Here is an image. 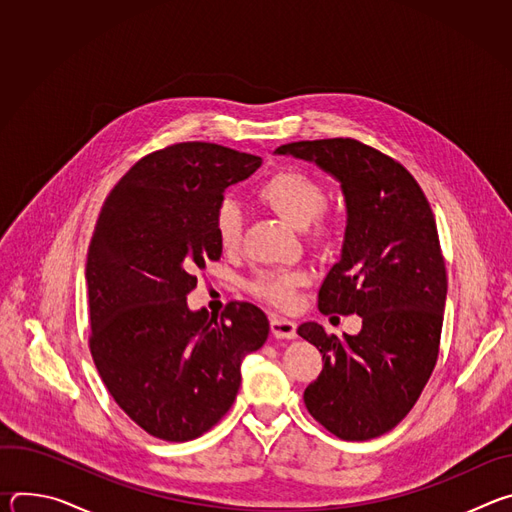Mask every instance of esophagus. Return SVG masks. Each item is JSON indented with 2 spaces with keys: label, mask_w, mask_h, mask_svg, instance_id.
I'll return each instance as SVG.
<instances>
[{
  "label": "esophagus",
  "mask_w": 512,
  "mask_h": 512,
  "mask_svg": "<svg viewBox=\"0 0 512 512\" xmlns=\"http://www.w3.org/2000/svg\"><path fill=\"white\" fill-rule=\"evenodd\" d=\"M269 326H271V334H273L275 338H285V340L296 338V328H298V324L287 320V318H283V316L271 314Z\"/></svg>",
  "instance_id": "obj_1"
}]
</instances>
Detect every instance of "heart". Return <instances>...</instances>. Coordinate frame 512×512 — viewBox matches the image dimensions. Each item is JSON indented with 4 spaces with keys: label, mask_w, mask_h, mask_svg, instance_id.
<instances>
[{
    "label": "heart",
    "mask_w": 512,
    "mask_h": 512,
    "mask_svg": "<svg viewBox=\"0 0 512 512\" xmlns=\"http://www.w3.org/2000/svg\"><path fill=\"white\" fill-rule=\"evenodd\" d=\"M255 194L259 202L279 214L283 221L302 229L310 243L320 245L334 235L336 218L326 206V190L312 174L298 168H279L259 184ZM212 231L223 251L233 253L239 249L243 216L235 202L225 200L218 204ZM304 283L306 275L302 271H261L251 279L249 291L255 298L285 310L296 304Z\"/></svg>",
    "instance_id": "obj_1"
}]
</instances>
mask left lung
Masks as SVG:
<instances>
[{
	"label": "left lung",
	"instance_id": "left-lung-1",
	"mask_svg": "<svg viewBox=\"0 0 512 512\" xmlns=\"http://www.w3.org/2000/svg\"><path fill=\"white\" fill-rule=\"evenodd\" d=\"M277 152L340 180L348 225L318 308L362 318V330L344 338L316 322L298 328L324 362L304 403L340 440H373L413 409L440 354L448 275L435 218L417 180L358 139L291 141Z\"/></svg>",
	"mask_w": 512,
	"mask_h": 512
}]
</instances>
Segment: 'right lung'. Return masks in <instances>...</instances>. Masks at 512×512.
<instances>
[{"mask_svg": "<svg viewBox=\"0 0 512 512\" xmlns=\"http://www.w3.org/2000/svg\"><path fill=\"white\" fill-rule=\"evenodd\" d=\"M259 156L184 141L141 158L105 198L87 257L89 348L115 403L166 442L196 440L241 387V360L263 346L267 316L229 302L218 316L186 296L221 259L212 218Z\"/></svg>", "mask_w": 512, "mask_h": 512, "instance_id": "obj_1", "label": "right lung"}]
</instances>
